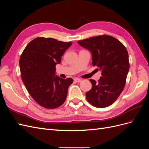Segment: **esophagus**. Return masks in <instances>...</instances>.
Instances as JSON below:
<instances>
[{
    "mask_svg": "<svg viewBox=\"0 0 149 149\" xmlns=\"http://www.w3.org/2000/svg\"><path fill=\"white\" fill-rule=\"evenodd\" d=\"M74 81L76 83H80L81 81V79H80L79 78H74Z\"/></svg>",
    "mask_w": 149,
    "mask_h": 149,
    "instance_id": "34e87169",
    "label": "esophagus"
}]
</instances>
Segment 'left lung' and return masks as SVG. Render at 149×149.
Wrapping results in <instances>:
<instances>
[{
    "label": "left lung",
    "instance_id": "8db88e82",
    "mask_svg": "<svg viewBox=\"0 0 149 149\" xmlns=\"http://www.w3.org/2000/svg\"><path fill=\"white\" fill-rule=\"evenodd\" d=\"M78 43L90 51L93 66L101 71L98 83L89 79L92 88L86 93L87 101L98 108L111 105L125 84L129 70L127 49L118 39L106 35L79 40Z\"/></svg>",
    "mask_w": 149,
    "mask_h": 149
}]
</instances>
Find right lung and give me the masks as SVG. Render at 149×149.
I'll list each match as a JSON object with an SVG mask.
<instances>
[{
    "mask_svg": "<svg viewBox=\"0 0 149 149\" xmlns=\"http://www.w3.org/2000/svg\"><path fill=\"white\" fill-rule=\"evenodd\" d=\"M72 42L52 38H36L26 45L20 58L22 79L32 98L47 109L60 107L66 100L72 78L55 75L56 65Z\"/></svg>",
    "mask_w": 149,
    "mask_h": 149,
    "instance_id": "right-lung-1",
    "label": "right lung"
}]
</instances>
